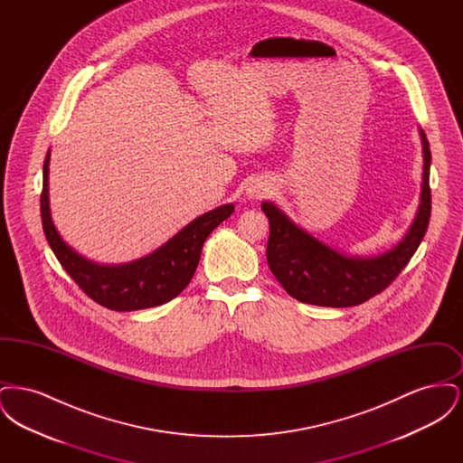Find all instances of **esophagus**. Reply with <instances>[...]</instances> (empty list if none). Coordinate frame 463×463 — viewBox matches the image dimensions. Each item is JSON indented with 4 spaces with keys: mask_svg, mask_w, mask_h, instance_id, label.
Returning <instances> with one entry per match:
<instances>
[{
    "mask_svg": "<svg viewBox=\"0 0 463 463\" xmlns=\"http://www.w3.org/2000/svg\"><path fill=\"white\" fill-rule=\"evenodd\" d=\"M270 191V184L264 180V178H255L248 184V189H246V194L248 198L251 199H262L269 194Z\"/></svg>",
    "mask_w": 463,
    "mask_h": 463,
    "instance_id": "1",
    "label": "esophagus"
}]
</instances>
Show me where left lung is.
Returning <instances> with one entry per match:
<instances>
[{
  "label": "left lung",
  "instance_id": "left-lung-1",
  "mask_svg": "<svg viewBox=\"0 0 463 463\" xmlns=\"http://www.w3.org/2000/svg\"><path fill=\"white\" fill-rule=\"evenodd\" d=\"M423 146L421 193L415 221L394 248L378 257H349L316 240L295 225L274 203L264 201L270 234L267 264L288 295L321 307H353L389 287L415 255L430 221V147L420 128Z\"/></svg>",
  "mask_w": 463,
  "mask_h": 463
}]
</instances>
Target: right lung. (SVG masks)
<instances>
[{"label":"right lung","instance_id":"add662e5","mask_svg":"<svg viewBox=\"0 0 463 463\" xmlns=\"http://www.w3.org/2000/svg\"><path fill=\"white\" fill-rule=\"evenodd\" d=\"M48 165L50 151L44 157L42 191V222L46 241L74 283L91 300L110 310L128 312L156 307L178 297L196 272L206 238L234 212V204H222L187 223L153 253L130 264H95L74 251L61 238L52 222L48 201Z\"/></svg>","mask_w":463,"mask_h":463}]
</instances>
